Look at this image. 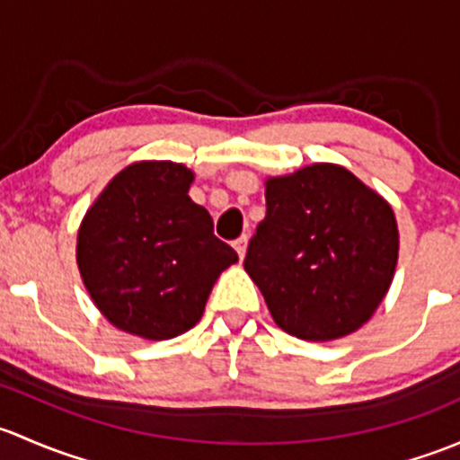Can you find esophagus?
<instances>
[{
    "label": "esophagus",
    "mask_w": 460,
    "mask_h": 460,
    "mask_svg": "<svg viewBox=\"0 0 460 460\" xmlns=\"http://www.w3.org/2000/svg\"><path fill=\"white\" fill-rule=\"evenodd\" d=\"M245 248H248V236H239V239L234 241V250L236 252H239V257L243 259L245 257Z\"/></svg>",
    "instance_id": "34e87169"
}]
</instances>
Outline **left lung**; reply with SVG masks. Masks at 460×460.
<instances>
[{
    "mask_svg": "<svg viewBox=\"0 0 460 460\" xmlns=\"http://www.w3.org/2000/svg\"><path fill=\"white\" fill-rule=\"evenodd\" d=\"M396 259L390 203L349 170L314 164L265 181V219L243 268L279 328L296 339L332 341L374 314Z\"/></svg>",
    "mask_w": 460,
    "mask_h": 460,
    "instance_id": "left-lung-1",
    "label": "left lung"
}]
</instances>
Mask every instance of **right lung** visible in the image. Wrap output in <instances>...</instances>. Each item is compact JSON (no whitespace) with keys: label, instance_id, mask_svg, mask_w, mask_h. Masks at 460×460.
Here are the masks:
<instances>
[{"label":"right lung","instance_id":"right-lung-1","mask_svg":"<svg viewBox=\"0 0 460 460\" xmlns=\"http://www.w3.org/2000/svg\"><path fill=\"white\" fill-rule=\"evenodd\" d=\"M192 172L172 161L121 170L84 217L77 263L94 305L150 341L195 328L219 274L239 261L197 206Z\"/></svg>","mask_w":460,"mask_h":460}]
</instances>
